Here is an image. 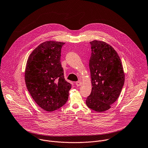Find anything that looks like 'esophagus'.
Masks as SVG:
<instances>
[{
    "label": "esophagus",
    "mask_w": 148,
    "mask_h": 148,
    "mask_svg": "<svg viewBox=\"0 0 148 148\" xmlns=\"http://www.w3.org/2000/svg\"><path fill=\"white\" fill-rule=\"evenodd\" d=\"M75 84H76V86H77V87L80 86L81 85V82L80 81H77V82H75Z\"/></svg>",
    "instance_id": "34e87169"
}]
</instances>
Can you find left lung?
I'll return each instance as SVG.
<instances>
[{
    "label": "left lung",
    "mask_w": 148,
    "mask_h": 148,
    "mask_svg": "<svg viewBox=\"0 0 148 148\" xmlns=\"http://www.w3.org/2000/svg\"><path fill=\"white\" fill-rule=\"evenodd\" d=\"M90 44L89 66L92 88L86 104L95 111L103 112L109 110L119 97L125 74L119 56L112 46L98 40Z\"/></svg>",
    "instance_id": "obj_1"
}]
</instances>
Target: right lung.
I'll return each instance as SVG.
<instances>
[{"mask_svg": "<svg viewBox=\"0 0 148 148\" xmlns=\"http://www.w3.org/2000/svg\"><path fill=\"white\" fill-rule=\"evenodd\" d=\"M64 43L54 41L40 45L27 61L25 79L27 88L40 107L51 112L68 100L71 84L66 81L61 67V50Z\"/></svg>", "mask_w": 148, "mask_h": 148, "instance_id": "add662e5", "label": "right lung"}]
</instances>
